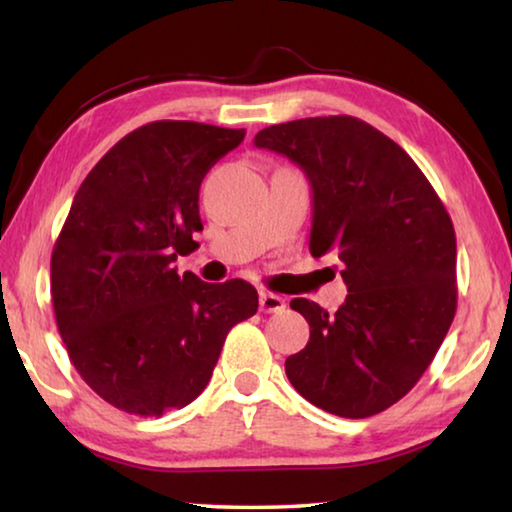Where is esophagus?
Instances as JSON below:
<instances>
[{
  "label": "esophagus",
  "mask_w": 512,
  "mask_h": 512,
  "mask_svg": "<svg viewBox=\"0 0 512 512\" xmlns=\"http://www.w3.org/2000/svg\"><path fill=\"white\" fill-rule=\"evenodd\" d=\"M287 307V302H284L282 296H275V293H259V309L264 311V314H280Z\"/></svg>",
  "instance_id": "34e87169"
}]
</instances>
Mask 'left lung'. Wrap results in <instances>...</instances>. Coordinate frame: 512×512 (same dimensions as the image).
Listing matches in <instances>:
<instances>
[{"label":"left lung","mask_w":512,"mask_h":512,"mask_svg":"<svg viewBox=\"0 0 512 512\" xmlns=\"http://www.w3.org/2000/svg\"><path fill=\"white\" fill-rule=\"evenodd\" d=\"M255 146L305 171L314 194L309 250L339 259L348 284L336 314L291 300L309 323V343L284 370L318 409L370 418L418 384L452 325V219L409 153L357 117L275 124Z\"/></svg>","instance_id":"left-lung-1"}]
</instances>
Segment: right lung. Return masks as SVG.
<instances>
[{
    "label": "right lung",
    "instance_id": "obj_1",
    "mask_svg": "<svg viewBox=\"0 0 512 512\" xmlns=\"http://www.w3.org/2000/svg\"><path fill=\"white\" fill-rule=\"evenodd\" d=\"M244 128L151 121L83 180L51 253L60 339L85 384L133 415L183 409L205 391L225 336L255 316L244 280L201 282L171 264L196 250L198 189Z\"/></svg>",
    "mask_w": 512,
    "mask_h": 512
}]
</instances>
